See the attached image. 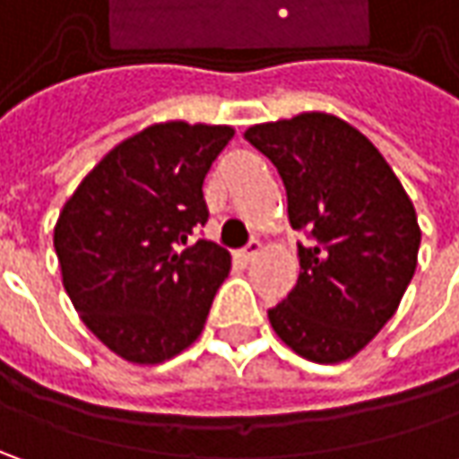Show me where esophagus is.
Here are the masks:
<instances>
[{"mask_svg":"<svg viewBox=\"0 0 459 459\" xmlns=\"http://www.w3.org/2000/svg\"><path fill=\"white\" fill-rule=\"evenodd\" d=\"M260 250H263L260 239H250V242L239 250V255H242V260H255V257L260 255Z\"/></svg>","mask_w":459,"mask_h":459,"instance_id":"34e87169","label":"esophagus"}]
</instances>
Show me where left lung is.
Instances as JSON below:
<instances>
[{
  "mask_svg": "<svg viewBox=\"0 0 459 459\" xmlns=\"http://www.w3.org/2000/svg\"><path fill=\"white\" fill-rule=\"evenodd\" d=\"M281 173L301 273L268 308L275 334L314 362L358 355L396 314L421 230L378 148L340 117L304 112L245 133Z\"/></svg>",
  "mask_w": 459,
  "mask_h": 459,
  "instance_id": "obj_1",
  "label": "left lung"
}]
</instances>
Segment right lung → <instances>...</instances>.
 Returning a JSON list of instances; mask_svg holds the SVG:
<instances>
[{
    "label": "right lung",
    "instance_id": "1",
    "mask_svg": "<svg viewBox=\"0 0 459 459\" xmlns=\"http://www.w3.org/2000/svg\"><path fill=\"white\" fill-rule=\"evenodd\" d=\"M232 134L152 125L107 152L63 206L53 245L65 293L125 360L163 362L202 334L232 260L191 238L209 220L204 178Z\"/></svg>",
    "mask_w": 459,
    "mask_h": 459
}]
</instances>
